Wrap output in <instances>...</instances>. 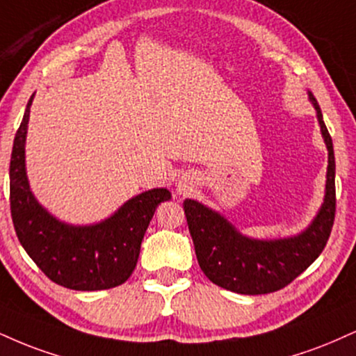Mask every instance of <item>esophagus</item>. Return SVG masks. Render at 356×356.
<instances>
[{
	"mask_svg": "<svg viewBox=\"0 0 356 356\" xmlns=\"http://www.w3.org/2000/svg\"><path fill=\"white\" fill-rule=\"evenodd\" d=\"M179 194H187L189 192V186L187 184H179Z\"/></svg>",
	"mask_w": 356,
	"mask_h": 356,
	"instance_id": "obj_1",
	"label": "esophagus"
}]
</instances>
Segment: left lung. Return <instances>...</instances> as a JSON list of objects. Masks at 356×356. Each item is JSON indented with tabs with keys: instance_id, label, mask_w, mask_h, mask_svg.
<instances>
[{
	"instance_id": "1",
	"label": "left lung",
	"mask_w": 356,
	"mask_h": 356,
	"mask_svg": "<svg viewBox=\"0 0 356 356\" xmlns=\"http://www.w3.org/2000/svg\"><path fill=\"white\" fill-rule=\"evenodd\" d=\"M316 111L328 151L323 202L302 232L280 238H254L242 234L220 212L194 199L184 200V212L197 260L212 284L242 295L277 292L307 270L327 245L335 219V154L322 109L307 91Z\"/></svg>"
}]
</instances>
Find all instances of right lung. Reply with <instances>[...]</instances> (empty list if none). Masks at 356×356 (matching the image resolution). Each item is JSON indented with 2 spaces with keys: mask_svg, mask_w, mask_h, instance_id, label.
<instances>
[{
  "mask_svg": "<svg viewBox=\"0 0 356 356\" xmlns=\"http://www.w3.org/2000/svg\"><path fill=\"white\" fill-rule=\"evenodd\" d=\"M33 99L34 94L16 132L10 164L11 217L21 245L46 277L66 289L92 292L121 285L134 272L157 205L172 195L164 187L140 192L96 224L59 220L38 202L28 181L24 147Z\"/></svg>",
  "mask_w": 356,
  "mask_h": 356,
  "instance_id": "add662e5",
  "label": "right lung"
}]
</instances>
